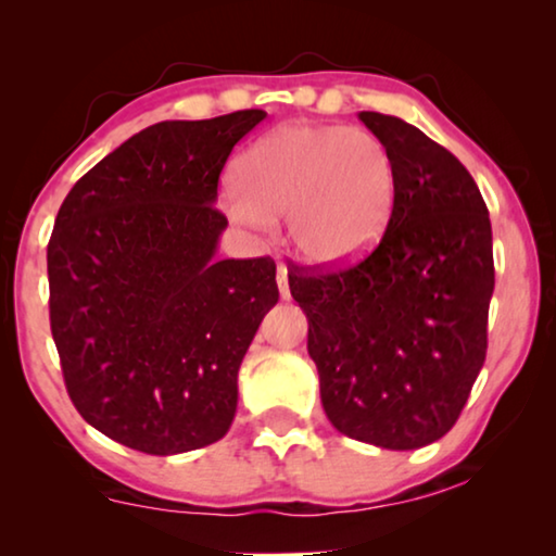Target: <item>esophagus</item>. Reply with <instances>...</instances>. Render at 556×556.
<instances>
[{"label": "esophagus", "instance_id": "esophagus-1", "mask_svg": "<svg viewBox=\"0 0 556 556\" xmlns=\"http://www.w3.org/2000/svg\"><path fill=\"white\" fill-rule=\"evenodd\" d=\"M278 291H280V299L288 301L291 299V288H288V268L286 265H278Z\"/></svg>", "mask_w": 556, "mask_h": 556}]
</instances>
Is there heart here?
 Wrapping results in <instances>:
<instances>
[{
  "label": "heart",
  "mask_w": 556,
  "mask_h": 556,
  "mask_svg": "<svg viewBox=\"0 0 556 556\" xmlns=\"http://www.w3.org/2000/svg\"><path fill=\"white\" fill-rule=\"evenodd\" d=\"M227 212L250 230L286 215L303 263L337 268L377 245L390 223L397 169L387 143L364 128L283 124L232 166Z\"/></svg>",
  "instance_id": "obj_1"
}]
</instances>
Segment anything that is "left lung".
Segmentation results:
<instances>
[{
  "instance_id": "8db88e82",
  "label": "left lung",
  "mask_w": 556,
  "mask_h": 556,
  "mask_svg": "<svg viewBox=\"0 0 556 556\" xmlns=\"http://www.w3.org/2000/svg\"><path fill=\"white\" fill-rule=\"evenodd\" d=\"M390 149L397 189L371 253L331 273H293L308 354L333 428L415 451L458 420L489 346L491 219L466 166L420 128L362 111Z\"/></svg>"
}]
</instances>
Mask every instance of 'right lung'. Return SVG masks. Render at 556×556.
Instances as JSON below:
<instances>
[{
  "mask_svg": "<svg viewBox=\"0 0 556 556\" xmlns=\"http://www.w3.org/2000/svg\"><path fill=\"white\" fill-rule=\"evenodd\" d=\"M265 111L143 128L75 181L48 245L50 329L67 394L116 443H217L238 371L278 303L276 263L217 261L219 172Z\"/></svg>",
  "mask_w": 556,
  "mask_h": 556,
  "instance_id": "add662e5",
  "label": "right lung"
}]
</instances>
